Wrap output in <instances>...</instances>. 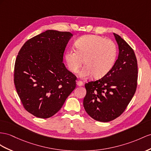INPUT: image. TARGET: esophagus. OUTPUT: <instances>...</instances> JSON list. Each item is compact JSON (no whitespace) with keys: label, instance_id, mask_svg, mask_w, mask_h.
Returning <instances> with one entry per match:
<instances>
[{"label":"esophagus","instance_id":"obj_1","mask_svg":"<svg viewBox=\"0 0 151 151\" xmlns=\"http://www.w3.org/2000/svg\"><path fill=\"white\" fill-rule=\"evenodd\" d=\"M83 82H82V81H80V80H78V81H76V85L78 86H83Z\"/></svg>","mask_w":151,"mask_h":151}]
</instances>
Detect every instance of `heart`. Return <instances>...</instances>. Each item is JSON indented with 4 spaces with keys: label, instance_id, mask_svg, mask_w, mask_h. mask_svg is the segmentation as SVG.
<instances>
[{
    "label": "heart",
    "instance_id": "b5f03b06",
    "mask_svg": "<svg viewBox=\"0 0 151 151\" xmlns=\"http://www.w3.org/2000/svg\"><path fill=\"white\" fill-rule=\"evenodd\" d=\"M75 45L76 51L69 49L64 54V59L69 71L76 73L83 64L86 65L79 75L82 78L94 75L101 78L112 68L117 57V50L111 40L97 35H86L79 37Z\"/></svg>",
    "mask_w": 151,
    "mask_h": 151
}]
</instances>
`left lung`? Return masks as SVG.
I'll use <instances>...</instances> for the list:
<instances>
[{"mask_svg": "<svg viewBox=\"0 0 151 151\" xmlns=\"http://www.w3.org/2000/svg\"><path fill=\"white\" fill-rule=\"evenodd\" d=\"M114 35L119 50L114 66L101 79L85 84L84 109L92 119L104 122L124 111L137 86L138 65L133 50L121 36Z\"/></svg>", "mask_w": 151, "mask_h": 151, "instance_id": "obj_1", "label": "left lung"}]
</instances>
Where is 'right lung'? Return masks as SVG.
<instances>
[{
    "label": "right lung",
    "instance_id": "1",
    "mask_svg": "<svg viewBox=\"0 0 151 151\" xmlns=\"http://www.w3.org/2000/svg\"><path fill=\"white\" fill-rule=\"evenodd\" d=\"M69 32L48 30L27 41L15 61L14 83L24 109L41 119L55 115L76 87L63 63Z\"/></svg>",
    "mask_w": 151,
    "mask_h": 151
}]
</instances>
